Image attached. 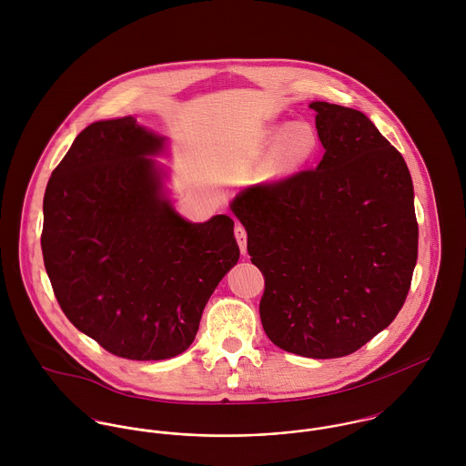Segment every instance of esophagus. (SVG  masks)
<instances>
[{"label":"esophagus","mask_w":466,"mask_h":466,"mask_svg":"<svg viewBox=\"0 0 466 466\" xmlns=\"http://www.w3.org/2000/svg\"><path fill=\"white\" fill-rule=\"evenodd\" d=\"M235 238H237V244L240 248V253L246 255L248 253V233H246L244 226H240V224L235 226Z\"/></svg>","instance_id":"34e87169"}]
</instances>
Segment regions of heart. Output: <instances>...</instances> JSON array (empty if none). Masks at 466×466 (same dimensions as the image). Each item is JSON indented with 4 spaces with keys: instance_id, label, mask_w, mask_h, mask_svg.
Here are the masks:
<instances>
[{
    "instance_id": "heart-1",
    "label": "heart",
    "mask_w": 466,
    "mask_h": 466,
    "mask_svg": "<svg viewBox=\"0 0 466 466\" xmlns=\"http://www.w3.org/2000/svg\"><path fill=\"white\" fill-rule=\"evenodd\" d=\"M268 139L275 143L279 141L272 150L270 159V172L272 176H287L289 172L296 170L307 159L312 157L318 147L316 134L303 124L296 126H279L268 133Z\"/></svg>"
}]
</instances>
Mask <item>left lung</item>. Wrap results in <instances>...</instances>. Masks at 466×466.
<instances>
[{
	"mask_svg": "<svg viewBox=\"0 0 466 466\" xmlns=\"http://www.w3.org/2000/svg\"><path fill=\"white\" fill-rule=\"evenodd\" d=\"M318 168L246 190L231 209L266 279L260 319L281 350L337 359L393 323L410 289L418 222L409 168L360 111L312 102Z\"/></svg>",
	"mask_w": 466,
	"mask_h": 466,
	"instance_id": "8db88e82",
	"label": "left lung"
}]
</instances>
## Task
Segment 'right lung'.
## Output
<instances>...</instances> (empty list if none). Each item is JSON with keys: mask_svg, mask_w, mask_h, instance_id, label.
<instances>
[{"mask_svg": "<svg viewBox=\"0 0 466 466\" xmlns=\"http://www.w3.org/2000/svg\"><path fill=\"white\" fill-rule=\"evenodd\" d=\"M161 148L163 137L133 116L95 122L75 137L43 200V258L63 312L131 360L183 353L240 257L228 215L192 224L163 199L147 157Z\"/></svg>", "mask_w": 466, "mask_h": 466, "instance_id": "add662e5", "label": "right lung"}]
</instances>
